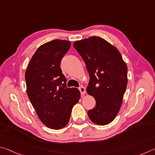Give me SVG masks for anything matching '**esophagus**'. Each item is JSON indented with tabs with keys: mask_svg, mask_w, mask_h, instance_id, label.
<instances>
[{
	"mask_svg": "<svg viewBox=\"0 0 155 155\" xmlns=\"http://www.w3.org/2000/svg\"><path fill=\"white\" fill-rule=\"evenodd\" d=\"M79 91H80V93L81 94H84L86 93V88L84 87H83V86H80L79 88Z\"/></svg>",
	"mask_w": 155,
	"mask_h": 155,
	"instance_id": "esophagus-1",
	"label": "esophagus"
}]
</instances>
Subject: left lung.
Masks as SVG:
<instances>
[{"mask_svg":"<svg viewBox=\"0 0 155 155\" xmlns=\"http://www.w3.org/2000/svg\"><path fill=\"white\" fill-rule=\"evenodd\" d=\"M86 64L90 75L86 88L96 101L88 111L89 118L99 125H106L116 118L123 104L127 85V66L114 46L99 37L73 43Z\"/></svg>","mask_w":155,"mask_h":155,"instance_id":"1","label":"left lung"}]
</instances>
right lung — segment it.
Wrapping results in <instances>:
<instances>
[{
	"label": "right lung",
	"instance_id": "1",
	"mask_svg": "<svg viewBox=\"0 0 155 155\" xmlns=\"http://www.w3.org/2000/svg\"><path fill=\"white\" fill-rule=\"evenodd\" d=\"M71 42L55 39L37 49L25 73L26 92L41 121L50 129H60L69 123L73 105L80 98L76 88H67L61 62Z\"/></svg>",
	"mask_w": 155,
	"mask_h": 155
}]
</instances>
